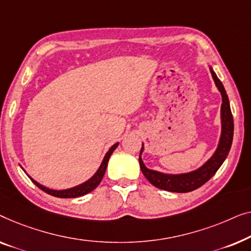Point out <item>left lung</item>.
<instances>
[{"label":"left lung","mask_w":251,"mask_h":251,"mask_svg":"<svg viewBox=\"0 0 251 251\" xmlns=\"http://www.w3.org/2000/svg\"><path fill=\"white\" fill-rule=\"evenodd\" d=\"M209 69L215 82V85L220 91L222 95V105H221V136L218 141L217 148L215 150L209 159L199 168L188 173H179V174H167V173H161L154 169L148 168L142 160V152L144 150V144L142 143V149H141L139 161L140 167L143 175L149 181L151 184L158 189L165 190L169 192H178L184 193L193 191L204 183L213 177L215 173L218 171L224 160L226 159L228 152H230L232 141H233V117L230 107V101H228L226 91H225L223 84L215 72L209 65Z\"/></svg>","instance_id":"left-lung-1"}]
</instances>
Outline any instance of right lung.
<instances>
[{"label": "right lung", "instance_id": "1", "mask_svg": "<svg viewBox=\"0 0 251 251\" xmlns=\"http://www.w3.org/2000/svg\"><path fill=\"white\" fill-rule=\"evenodd\" d=\"M119 142L115 143L114 146H112L110 149L108 150V152L105 153V156L103 158V160H102L100 167L98 168V171L95 172V174L92 176V177H90L87 181L80 183V184L76 185V186H73V188H69V189H63V190H54V189H50V188H47V186L42 185L40 184V183L35 181V179H33L30 177L29 175V178L33 181V183L36 186H38L41 190H43L44 192L49 193V195L53 196V197H56V198H77V197H82V196H85L87 195V193H90L91 191H93V190L97 188V186L100 184L101 179L103 178L104 176V173H105V169H107V166H108V161H109V158H110V156L112 154V152H114L116 148L118 147ZM23 168V167H21ZM24 169V168H23ZM25 172V171H24Z\"/></svg>", "mask_w": 251, "mask_h": 251}]
</instances>
